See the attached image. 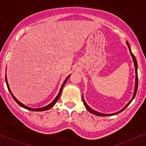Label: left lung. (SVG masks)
I'll return each instance as SVG.
<instances>
[{
  "instance_id": "1",
  "label": "left lung",
  "mask_w": 146,
  "mask_h": 146,
  "mask_svg": "<svg viewBox=\"0 0 146 146\" xmlns=\"http://www.w3.org/2000/svg\"><path fill=\"white\" fill-rule=\"evenodd\" d=\"M127 45L128 46V48H129V52H130V54H131V56H132V60H133V62H134V68H135V73H136V78H135V87H134V94H133V96H132V100H130L127 105H125L123 108L121 110H120L119 111L116 112V113H110V114H105V113H100V112H98L97 111H95V110H94L93 109H91L90 107L89 106V105H87V104L86 103L85 100H84V97H83V95H82V101L84 102V106H85L86 110L87 111H89L90 113H93V114L94 115H96V116H113V115H116V114H118V113H121V111H123V110H125V109L127 107L128 105H129V104L131 103V102L132 101L133 99L134 98V97H135L136 94H137V89H138V75H137V68H138V65H137V60H136V57H134V55H133V53L132 52V51H131V49H130V46H129V44H128V42L127 41Z\"/></svg>"
}]
</instances>
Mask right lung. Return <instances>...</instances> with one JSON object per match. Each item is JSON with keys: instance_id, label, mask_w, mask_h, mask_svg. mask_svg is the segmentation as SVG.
I'll return each instance as SVG.
<instances>
[{"instance_id": "1", "label": "right lung", "mask_w": 146, "mask_h": 146, "mask_svg": "<svg viewBox=\"0 0 146 146\" xmlns=\"http://www.w3.org/2000/svg\"><path fill=\"white\" fill-rule=\"evenodd\" d=\"M70 75H69V76H68V77H67L66 78V80H64V82H63V84H62V86H61V88H60V92H59L58 95H57V97H56L54 99V100H53V101H52V102H51V103H50L49 105H48L47 106H45V107H41V108H37V109H34V108H31V107H27L26 105H23V103H21V102H19V100H17V99L14 96V95H13V94H12V91H11L10 89H9V84H8V83H7V77H6V75H5V82H6V84H7V89H8V90H9V93H10V94H11V95H12V98H13V99H14V100H15V101L17 102V104H18V105H20L21 107H23V108H25V109H26V110H30V111H46V110H50V108H52V107H53L54 105H55L56 102H57V100H59V98H60V95H61V94H62V89H63V87H64V86L65 85L66 82V81H67V80H68V78H70Z\"/></svg>"}]
</instances>
